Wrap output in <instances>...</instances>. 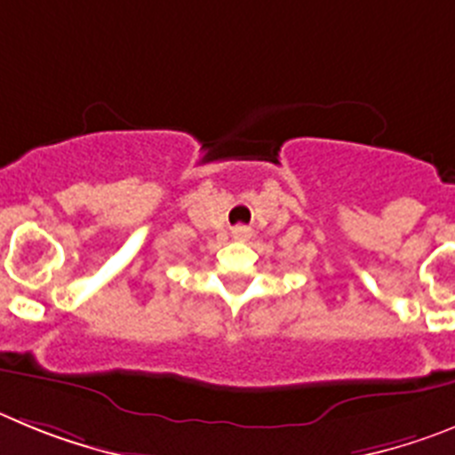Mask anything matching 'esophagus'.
Masks as SVG:
<instances>
[{
    "mask_svg": "<svg viewBox=\"0 0 455 455\" xmlns=\"http://www.w3.org/2000/svg\"><path fill=\"white\" fill-rule=\"evenodd\" d=\"M233 237H237V240H247L249 227H235L233 228Z\"/></svg>",
    "mask_w": 455,
    "mask_h": 455,
    "instance_id": "esophagus-1",
    "label": "esophagus"
}]
</instances>
